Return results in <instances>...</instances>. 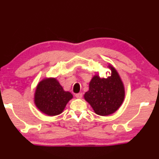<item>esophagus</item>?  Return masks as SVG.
Instances as JSON below:
<instances>
[{"mask_svg":"<svg viewBox=\"0 0 159 159\" xmlns=\"http://www.w3.org/2000/svg\"><path fill=\"white\" fill-rule=\"evenodd\" d=\"M82 97H83V94L82 93H77V94H76V98L80 99V98H82Z\"/></svg>","mask_w":159,"mask_h":159,"instance_id":"1","label":"esophagus"}]
</instances>
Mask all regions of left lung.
<instances>
[{
  "instance_id": "obj_1",
  "label": "left lung",
  "mask_w": 159,
  "mask_h": 159,
  "mask_svg": "<svg viewBox=\"0 0 159 159\" xmlns=\"http://www.w3.org/2000/svg\"><path fill=\"white\" fill-rule=\"evenodd\" d=\"M108 67L111 76L104 79L95 75L89 83V90L84 95L95 114L103 116L116 111L125 98L124 85L119 74L111 65Z\"/></svg>"
}]
</instances>
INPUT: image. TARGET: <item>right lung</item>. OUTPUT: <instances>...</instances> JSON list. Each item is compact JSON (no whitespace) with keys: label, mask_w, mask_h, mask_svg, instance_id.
<instances>
[{"label":"right lung","mask_w":159,"mask_h":159,"mask_svg":"<svg viewBox=\"0 0 159 159\" xmlns=\"http://www.w3.org/2000/svg\"><path fill=\"white\" fill-rule=\"evenodd\" d=\"M73 95L63 88L55 78H45L37 85L34 103L40 111L50 116L62 113Z\"/></svg>","instance_id":"right-lung-1"}]
</instances>
